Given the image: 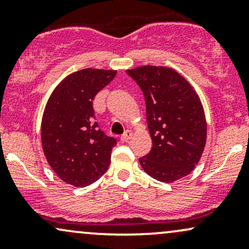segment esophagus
Here are the masks:
<instances>
[{
  "label": "esophagus",
  "instance_id": "esophagus-1",
  "mask_svg": "<svg viewBox=\"0 0 249 249\" xmlns=\"http://www.w3.org/2000/svg\"><path fill=\"white\" fill-rule=\"evenodd\" d=\"M131 138H132V132H131L130 130H126L124 133L122 134L121 141H122V142H128Z\"/></svg>",
  "mask_w": 249,
  "mask_h": 249
}]
</instances>
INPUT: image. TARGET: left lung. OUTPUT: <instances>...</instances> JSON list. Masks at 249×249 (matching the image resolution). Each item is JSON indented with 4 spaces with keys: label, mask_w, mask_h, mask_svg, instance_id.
<instances>
[{
    "label": "left lung",
    "mask_w": 249,
    "mask_h": 249,
    "mask_svg": "<svg viewBox=\"0 0 249 249\" xmlns=\"http://www.w3.org/2000/svg\"><path fill=\"white\" fill-rule=\"evenodd\" d=\"M142 89L152 148L139 159L142 170L162 182L187 176L206 144V119L199 96L177 71L144 65L126 70Z\"/></svg>",
    "instance_id": "left-lung-1"
}]
</instances>
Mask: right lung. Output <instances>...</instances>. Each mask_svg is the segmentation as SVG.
<instances>
[{"label":"right lung","instance_id":"1","mask_svg":"<svg viewBox=\"0 0 249 249\" xmlns=\"http://www.w3.org/2000/svg\"><path fill=\"white\" fill-rule=\"evenodd\" d=\"M116 73L91 68L71 73L45 105L41 126L44 156L53 172L76 187L95 182L110 165L117 141L95 122L92 101Z\"/></svg>","mask_w":249,"mask_h":249}]
</instances>
